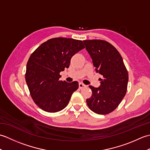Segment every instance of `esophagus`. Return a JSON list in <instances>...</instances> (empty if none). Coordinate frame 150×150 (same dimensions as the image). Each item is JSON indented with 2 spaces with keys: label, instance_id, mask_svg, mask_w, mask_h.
Returning a JSON list of instances; mask_svg holds the SVG:
<instances>
[{
  "label": "esophagus",
  "instance_id": "obj_1",
  "mask_svg": "<svg viewBox=\"0 0 150 150\" xmlns=\"http://www.w3.org/2000/svg\"><path fill=\"white\" fill-rule=\"evenodd\" d=\"M79 88L80 89H82V88H84V87H86V85H84V84H82V83H79Z\"/></svg>",
  "mask_w": 150,
  "mask_h": 150
}]
</instances>
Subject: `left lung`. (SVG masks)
I'll return each instance as SVG.
<instances>
[{
  "label": "left lung",
  "instance_id": "obj_1",
  "mask_svg": "<svg viewBox=\"0 0 150 150\" xmlns=\"http://www.w3.org/2000/svg\"><path fill=\"white\" fill-rule=\"evenodd\" d=\"M86 50L92 59L95 71L102 75L98 88L89 87L92 95L87 98L89 108L99 115H106L116 109L125 96L128 73L120 54L105 40H86Z\"/></svg>",
  "mask_w": 150,
  "mask_h": 150
}]
</instances>
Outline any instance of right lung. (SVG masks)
Instances as JSON below:
<instances>
[{
	"label": "right lung",
	"mask_w": 150,
	"mask_h": 150,
	"mask_svg": "<svg viewBox=\"0 0 150 150\" xmlns=\"http://www.w3.org/2000/svg\"><path fill=\"white\" fill-rule=\"evenodd\" d=\"M84 47L82 40L57 37L42 43L31 54L26 81L31 97L41 109L55 113L68 105L79 83L59 81V73L69 68L71 57Z\"/></svg>",
	"instance_id": "add662e5"
}]
</instances>
